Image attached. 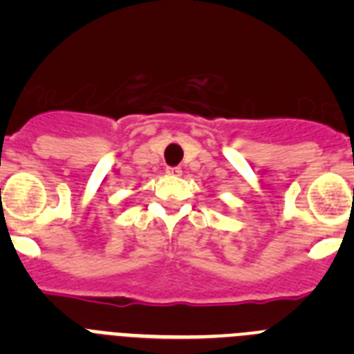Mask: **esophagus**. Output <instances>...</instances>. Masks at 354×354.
I'll list each match as a JSON object with an SVG mask.
<instances>
[{
    "instance_id": "esophagus-1",
    "label": "esophagus",
    "mask_w": 354,
    "mask_h": 354,
    "mask_svg": "<svg viewBox=\"0 0 354 354\" xmlns=\"http://www.w3.org/2000/svg\"><path fill=\"white\" fill-rule=\"evenodd\" d=\"M167 174H170V175H180V174H183V170H180L179 167H168V168H167Z\"/></svg>"
}]
</instances>
